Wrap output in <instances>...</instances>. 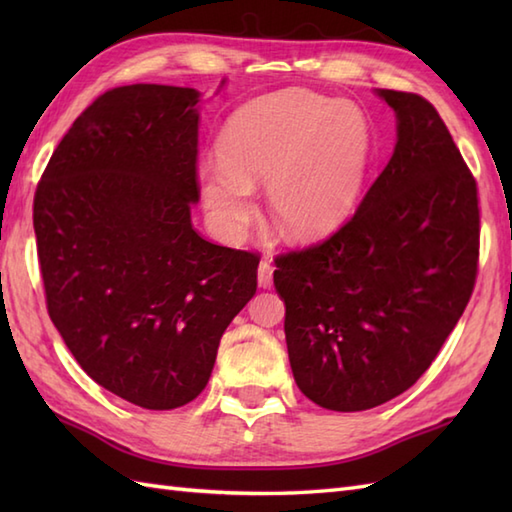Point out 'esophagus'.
I'll list each match as a JSON object with an SVG mask.
<instances>
[{
	"label": "esophagus",
	"instance_id": "obj_1",
	"mask_svg": "<svg viewBox=\"0 0 512 512\" xmlns=\"http://www.w3.org/2000/svg\"><path fill=\"white\" fill-rule=\"evenodd\" d=\"M273 262H270L268 257H264L262 262H259V268H257V281L259 286L262 288H270L273 286Z\"/></svg>",
	"mask_w": 512,
	"mask_h": 512
}]
</instances>
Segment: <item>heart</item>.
I'll list each match as a JSON object with an SVG mask.
<instances>
[{
  "label": "heart",
  "mask_w": 512,
  "mask_h": 512,
  "mask_svg": "<svg viewBox=\"0 0 512 512\" xmlns=\"http://www.w3.org/2000/svg\"><path fill=\"white\" fill-rule=\"evenodd\" d=\"M372 127L361 107L308 90L246 103L220 136V158L200 167L202 198L228 242L255 215L253 187L292 239L332 233L354 211L372 160Z\"/></svg>",
  "instance_id": "heart-1"
}]
</instances>
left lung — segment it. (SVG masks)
Masks as SVG:
<instances>
[{"instance_id":"1","label":"left lung","mask_w":512,"mask_h":512,"mask_svg":"<svg viewBox=\"0 0 512 512\" xmlns=\"http://www.w3.org/2000/svg\"><path fill=\"white\" fill-rule=\"evenodd\" d=\"M378 94L398 118L394 156L339 231L275 259L292 374L332 411L383 405L427 372L480 262L477 182L438 110Z\"/></svg>"}]
</instances>
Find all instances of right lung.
Masks as SVG:
<instances>
[{"label":"right lung","instance_id":"1","mask_svg":"<svg viewBox=\"0 0 512 512\" xmlns=\"http://www.w3.org/2000/svg\"><path fill=\"white\" fill-rule=\"evenodd\" d=\"M200 92L136 83L76 118L37 184L32 224L54 328L83 372L143 409L200 396L259 255L195 231Z\"/></svg>","mask_w":512,"mask_h":512}]
</instances>
